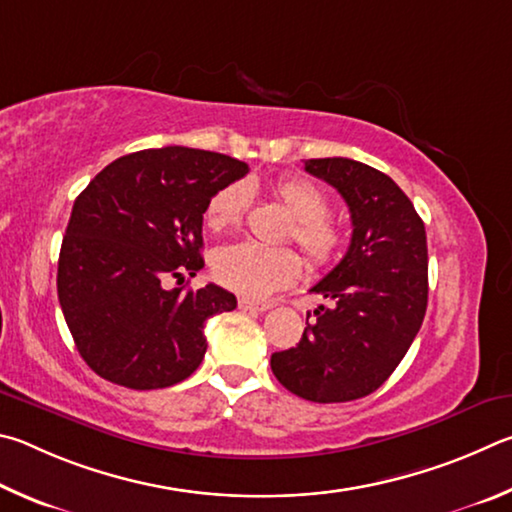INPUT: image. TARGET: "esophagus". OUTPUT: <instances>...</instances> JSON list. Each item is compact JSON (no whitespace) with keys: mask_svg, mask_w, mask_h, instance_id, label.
Instances as JSON below:
<instances>
[{"mask_svg":"<svg viewBox=\"0 0 512 512\" xmlns=\"http://www.w3.org/2000/svg\"><path fill=\"white\" fill-rule=\"evenodd\" d=\"M238 308L240 310H251V312H265V310H270L272 308V303H267V301H254V299H238Z\"/></svg>","mask_w":512,"mask_h":512,"instance_id":"1","label":"esophagus"}]
</instances>
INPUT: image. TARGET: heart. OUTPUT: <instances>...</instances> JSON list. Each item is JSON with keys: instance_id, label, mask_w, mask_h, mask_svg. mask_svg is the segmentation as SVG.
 <instances>
[{"instance_id": "obj_1", "label": "heart", "mask_w": 512, "mask_h": 512, "mask_svg": "<svg viewBox=\"0 0 512 512\" xmlns=\"http://www.w3.org/2000/svg\"><path fill=\"white\" fill-rule=\"evenodd\" d=\"M272 191L294 218L290 236L303 249L310 265L333 263L344 238L337 224L328 218L330 200L324 188L308 177H281L272 184ZM247 204V184L224 186L206 204V224L213 231L236 227ZM213 272L222 285L242 297H265L297 279L301 258L290 247H263L249 240L233 242L215 254Z\"/></svg>"}]
</instances>
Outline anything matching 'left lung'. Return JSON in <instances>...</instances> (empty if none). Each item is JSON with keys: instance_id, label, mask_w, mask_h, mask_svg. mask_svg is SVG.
I'll use <instances>...</instances> for the list:
<instances>
[{"instance_id": "1", "label": "left lung", "mask_w": 512, "mask_h": 512, "mask_svg": "<svg viewBox=\"0 0 512 512\" xmlns=\"http://www.w3.org/2000/svg\"><path fill=\"white\" fill-rule=\"evenodd\" d=\"M351 211L346 256L310 292L319 306L301 342L272 355L285 389L310 402H348L380 389L407 355L427 310V236L389 175L346 157L308 159Z\"/></svg>"}]
</instances>
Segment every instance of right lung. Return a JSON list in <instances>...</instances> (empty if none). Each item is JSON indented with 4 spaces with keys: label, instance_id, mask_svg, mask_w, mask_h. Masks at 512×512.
<instances>
[{
    "label": "right lung",
    "instance_id": "right-lung-1",
    "mask_svg": "<svg viewBox=\"0 0 512 512\" xmlns=\"http://www.w3.org/2000/svg\"><path fill=\"white\" fill-rule=\"evenodd\" d=\"M220 152L168 146L114 159L76 197L58 258V299L89 369L148 391L186 380L206 353L204 324L231 292L166 290L204 267L202 220L220 188L247 175Z\"/></svg>",
    "mask_w": 512,
    "mask_h": 512
}]
</instances>
